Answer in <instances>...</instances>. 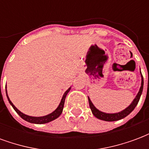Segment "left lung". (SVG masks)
Listing matches in <instances>:
<instances>
[{
	"label": "left lung",
	"mask_w": 149,
	"mask_h": 149,
	"mask_svg": "<svg viewBox=\"0 0 149 149\" xmlns=\"http://www.w3.org/2000/svg\"><path fill=\"white\" fill-rule=\"evenodd\" d=\"M141 88H140V90L138 92V93L136 94V96L134 98V100L132 101V103L128 105L126 109H125L124 110H122L120 112H116V113H107V112H104L100 111L99 109H97L96 107L94 106V104H93V102L91 101L90 98L88 97V103H89V107H90L91 111L97 118L100 119L101 120H104V121H116V120H121V119L126 117L128 114H130L134 109L136 108V106L137 105L138 102H139V100L141 98V94H142V92H143V87H144V79H143V76L141 74Z\"/></svg>",
	"instance_id": "obj_1"
}]
</instances>
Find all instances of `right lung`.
<instances>
[{"mask_svg":"<svg viewBox=\"0 0 149 149\" xmlns=\"http://www.w3.org/2000/svg\"><path fill=\"white\" fill-rule=\"evenodd\" d=\"M71 89V87L69 88L68 89L65 91V93L63 95V97L61 98V100L59 104L58 107L54 111L51 113H49L48 115L44 116H28L26 114H24L23 112H21L20 110H18L13 104L12 103V101L9 99V97L8 96V93H7V89H6V96H7V98H8V100L9 104H11L13 108L14 109V110L17 112L18 115L21 116V118L26 120V121L29 122V123H33V124H37V125H41V124H46V123H49L50 121H52L54 120L55 119L58 118L59 116H61V114L62 113V111H63V109H64V104H65V97L67 96V94L68 93V92Z\"/></svg>","mask_w":149,"mask_h":149,"instance_id":"obj_1","label":"right lung"}]
</instances>
